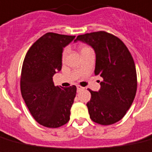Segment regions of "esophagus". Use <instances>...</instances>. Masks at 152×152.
I'll return each instance as SVG.
<instances>
[{
  "label": "esophagus",
  "instance_id": "esophagus-1",
  "mask_svg": "<svg viewBox=\"0 0 152 152\" xmlns=\"http://www.w3.org/2000/svg\"><path fill=\"white\" fill-rule=\"evenodd\" d=\"M84 88H83V87H82V86H77V92H80V91L83 90Z\"/></svg>",
  "mask_w": 152,
  "mask_h": 152
}]
</instances>
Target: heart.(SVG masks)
Masks as SVG:
<instances>
[{"mask_svg": "<svg viewBox=\"0 0 152 152\" xmlns=\"http://www.w3.org/2000/svg\"><path fill=\"white\" fill-rule=\"evenodd\" d=\"M79 48L82 54L85 53V52H86V51H88V49H91L89 47H88V46H86V45H80ZM67 53H68V48H66L64 49V52H63V54H62V59H63V61H64L65 59H66V56H67Z\"/></svg>", "mask_w": 152, "mask_h": 152, "instance_id": "obj_1", "label": "heart"}]
</instances>
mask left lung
Listing matches in <instances>:
<instances>
[{
	"label": "left lung",
	"mask_w": 152,
	"mask_h": 152,
	"mask_svg": "<svg viewBox=\"0 0 152 152\" xmlns=\"http://www.w3.org/2000/svg\"><path fill=\"white\" fill-rule=\"evenodd\" d=\"M88 44L96 53L95 75L103 78L98 92L88 89L87 103L90 118L107 126L118 122L135 98L137 78L133 57L123 42L105 31L78 35L75 40Z\"/></svg>",
	"instance_id": "obj_1"
}]
</instances>
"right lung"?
Returning a JSON list of instances; mask_svg holds the SVG:
<instances>
[{
	"label": "right lung",
	"mask_w": 152,
	"mask_h": 152,
	"mask_svg": "<svg viewBox=\"0 0 152 152\" xmlns=\"http://www.w3.org/2000/svg\"><path fill=\"white\" fill-rule=\"evenodd\" d=\"M75 37L47 33L33 44L24 59L20 79L22 96L34 118L48 128H58L70 120L77 88L55 86L53 77L62 68L64 48Z\"/></svg>",
	"instance_id": "add662e5"
}]
</instances>
